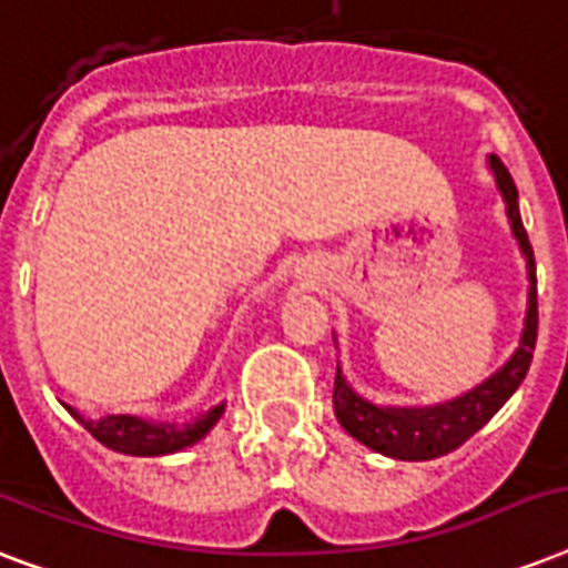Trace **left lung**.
I'll list each match as a JSON object with an SVG mask.
<instances>
[{"label": "left lung", "mask_w": 568, "mask_h": 568, "mask_svg": "<svg viewBox=\"0 0 568 568\" xmlns=\"http://www.w3.org/2000/svg\"><path fill=\"white\" fill-rule=\"evenodd\" d=\"M493 173L495 189L501 194L507 209V223L516 244H519L525 267H528V310H525V327H521L519 347L495 374L468 388L463 395L427 406H379L363 397L347 383L342 365H336V388H333V409L338 424L345 427L356 442L365 448L377 450L383 457L422 459L445 457L457 450L468 436H475L498 409L513 397L528 374L534 347H537V265H534V250H530L528 232L521 226L519 214V191L513 185L510 171L504 168L498 155L486 159Z\"/></svg>", "instance_id": "8db88e82"}]
</instances>
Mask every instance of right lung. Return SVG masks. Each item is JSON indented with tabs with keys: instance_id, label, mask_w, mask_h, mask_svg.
<instances>
[{
	"instance_id": "right-lung-1",
	"label": "right lung",
	"mask_w": 568,
	"mask_h": 568,
	"mask_svg": "<svg viewBox=\"0 0 568 568\" xmlns=\"http://www.w3.org/2000/svg\"><path fill=\"white\" fill-rule=\"evenodd\" d=\"M223 409H226V404H217L191 422L176 424L153 422V418H141V415H102L100 422H93V418H84L73 406H67V413L73 415L79 424H84V430L91 433L93 439L102 442L105 448L118 450V454H129V457H168V454L191 448L221 422Z\"/></svg>"
}]
</instances>
